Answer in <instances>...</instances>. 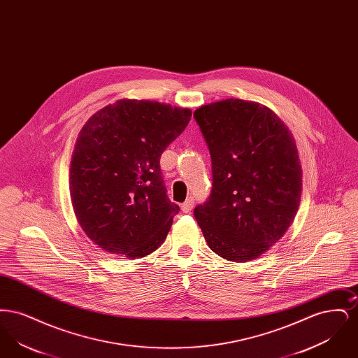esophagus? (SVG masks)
<instances>
[{"instance_id":"34e87169","label":"esophagus","mask_w":358,"mask_h":358,"mask_svg":"<svg viewBox=\"0 0 358 358\" xmlns=\"http://www.w3.org/2000/svg\"><path fill=\"white\" fill-rule=\"evenodd\" d=\"M193 205H194L193 197H189V199H187V201L182 203V205H181V209H182L184 213H189V212L193 209Z\"/></svg>"}]
</instances>
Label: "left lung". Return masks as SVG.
<instances>
[{"label": "left lung", "mask_w": 358, "mask_h": 358, "mask_svg": "<svg viewBox=\"0 0 358 358\" xmlns=\"http://www.w3.org/2000/svg\"><path fill=\"white\" fill-rule=\"evenodd\" d=\"M212 159L208 201L194 208L209 248L251 262L283 238L298 212L302 168L289 127L260 103L225 99L194 114Z\"/></svg>", "instance_id": "8db88e82"}]
</instances>
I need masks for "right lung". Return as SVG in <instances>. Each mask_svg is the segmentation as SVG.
I'll return each mask as SVG.
<instances>
[{"label":"right lung","mask_w":358,"mask_h":358,"mask_svg":"<svg viewBox=\"0 0 358 358\" xmlns=\"http://www.w3.org/2000/svg\"><path fill=\"white\" fill-rule=\"evenodd\" d=\"M190 117V108L120 99L85 122L69 193L82 229L104 251L138 259L165 241L180 208L166 196L159 158Z\"/></svg>","instance_id":"obj_1"}]
</instances>
